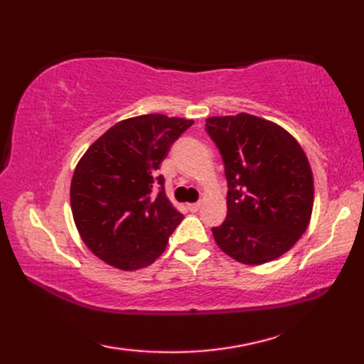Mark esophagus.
Segmentation results:
<instances>
[{"label":"esophagus","instance_id":"obj_1","mask_svg":"<svg viewBox=\"0 0 364 364\" xmlns=\"http://www.w3.org/2000/svg\"><path fill=\"white\" fill-rule=\"evenodd\" d=\"M200 206H202V203H189V205H188V210H189L191 213H197V211L200 210Z\"/></svg>","mask_w":364,"mask_h":364}]
</instances>
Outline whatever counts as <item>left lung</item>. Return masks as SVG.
Wrapping results in <instances>:
<instances>
[{
    "mask_svg": "<svg viewBox=\"0 0 364 364\" xmlns=\"http://www.w3.org/2000/svg\"><path fill=\"white\" fill-rule=\"evenodd\" d=\"M227 178V219L213 236L244 264L272 261L299 241L311 218L314 184L299 142L272 122L241 112L206 119Z\"/></svg>",
    "mask_w": 364,
    "mask_h": 364,
    "instance_id": "obj_1",
    "label": "left lung"
}]
</instances>
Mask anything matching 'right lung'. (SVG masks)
Returning a JSON list of instances; mask_svg holds the SVG:
<instances>
[{
	"instance_id": "1",
	"label": "right lung",
	"mask_w": 364,
	"mask_h": 364,
	"mask_svg": "<svg viewBox=\"0 0 364 364\" xmlns=\"http://www.w3.org/2000/svg\"><path fill=\"white\" fill-rule=\"evenodd\" d=\"M192 123L139 115L115 123L84 153L72 178L70 203L84 244L100 259L136 270L164 252L183 214L166 197L158 170Z\"/></svg>"
}]
</instances>
